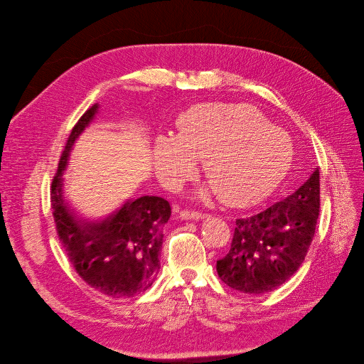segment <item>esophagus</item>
<instances>
[{
    "mask_svg": "<svg viewBox=\"0 0 364 364\" xmlns=\"http://www.w3.org/2000/svg\"><path fill=\"white\" fill-rule=\"evenodd\" d=\"M181 216L183 220H203L206 218V213L199 212V210H189V209H182Z\"/></svg>",
    "mask_w": 364,
    "mask_h": 364,
    "instance_id": "34e87169",
    "label": "esophagus"
}]
</instances>
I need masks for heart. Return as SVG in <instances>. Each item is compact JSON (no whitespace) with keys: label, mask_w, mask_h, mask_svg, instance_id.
Returning <instances> with one entry per match:
<instances>
[{"label":"heart","mask_w":364,"mask_h":364,"mask_svg":"<svg viewBox=\"0 0 364 364\" xmlns=\"http://www.w3.org/2000/svg\"><path fill=\"white\" fill-rule=\"evenodd\" d=\"M203 161V172L220 199L231 206L264 200L293 164V143L250 105L203 103L178 120L176 136H159L154 165L176 185Z\"/></svg>","instance_id":"obj_1"}]
</instances>
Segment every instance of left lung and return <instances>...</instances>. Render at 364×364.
<instances>
[{"mask_svg":"<svg viewBox=\"0 0 364 364\" xmlns=\"http://www.w3.org/2000/svg\"><path fill=\"white\" fill-rule=\"evenodd\" d=\"M320 213V171L294 193L262 212L240 218L230 252L216 261L223 282L245 294L282 285L303 264Z\"/></svg>","mask_w":364,"mask_h":364,"instance_id":"left-lung-1","label":"left lung"}]
</instances>
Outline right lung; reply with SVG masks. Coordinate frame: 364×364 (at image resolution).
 <instances>
[{
  "label": "right lung",
  "mask_w": 364,
  "mask_h": 364,
  "mask_svg": "<svg viewBox=\"0 0 364 364\" xmlns=\"http://www.w3.org/2000/svg\"><path fill=\"white\" fill-rule=\"evenodd\" d=\"M92 106L73 127L51 182V208L58 240L76 272L92 288L113 299L134 297L154 284L161 264L164 225L171 205L161 196L126 202L103 223H85L70 212L61 195L63 171L75 140L93 120Z\"/></svg>",
  "instance_id": "add662e5"
}]
</instances>
